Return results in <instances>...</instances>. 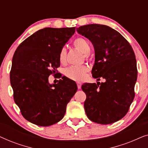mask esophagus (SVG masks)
<instances>
[{
    "label": "esophagus",
    "instance_id": "1",
    "mask_svg": "<svg viewBox=\"0 0 148 148\" xmlns=\"http://www.w3.org/2000/svg\"><path fill=\"white\" fill-rule=\"evenodd\" d=\"M77 85L78 89H81V88H82V83L79 82H77Z\"/></svg>",
    "mask_w": 148,
    "mask_h": 148
}]
</instances>
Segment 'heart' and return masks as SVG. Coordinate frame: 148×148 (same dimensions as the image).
I'll return each instance as SVG.
<instances>
[{
	"label": "heart",
	"instance_id": "1",
	"mask_svg": "<svg viewBox=\"0 0 148 148\" xmlns=\"http://www.w3.org/2000/svg\"><path fill=\"white\" fill-rule=\"evenodd\" d=\"M73 45L77 49L79 50L84 54V56H88V52L90 51V44L88 41L83 38H77L73 42ZM58 60L61 64H64L66 62V50L62 48L58 54ZM89 71V66L86 64L80 66H69L64 71L66 77L74 81H82L86 77L87 73Z\"/></svg>",
	"mask_w": 148,
	"mask_h": 148
}]
</instances>
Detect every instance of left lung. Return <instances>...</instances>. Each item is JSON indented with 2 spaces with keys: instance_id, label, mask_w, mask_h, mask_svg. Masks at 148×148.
Wrapping results in <instances>:
<instances>
[{
  "instance_id": "1",
  "label": "left lung",
  "mask_w": 148,
  "mask_h": 148,
  "mask_svg": "<svg viewBox=\"0 0 148 148\" xmlns=\"http://www.w3.org/2000/svg\"><path fill=\"white\" fill-rule=\"evenodd\" d=\"M92 42L95 50L94 78L104 82L84 84V108L88 119L108 125L123 118L135 98L137 77L135 55L131 44L116 30L107 25L90 24L77 28Z\"/></svg>"
}]
</instances>
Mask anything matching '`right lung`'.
Instances as JSON below:
<instances>
[{
	"instance_id": "add662e5",
	"label": "right lung",
	"mask_w": 148,
	"mask_h": 148,
	"mask_svg": "<svg viewBox=\"0 0 148 148\" xmlns=\"http://www.w3.org/2000/svg\"><path fill=\"white\" fill-rule=\"evenodd\" d=\"M75 32V27L44 28L15 50L10 71L13 99L22 116L33 124L47 127L60 121L77 90L66 77L56 84L48 82V77L56 75L60 66V50Z\"/></svg>"
}]
</instances>
